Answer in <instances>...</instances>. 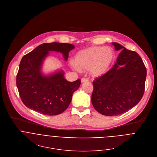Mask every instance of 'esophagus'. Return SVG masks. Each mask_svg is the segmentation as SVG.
Here are the masks:
<instances>
[{"label":"esophagus","instance_id":"34e87169","mask_svg":"<svg viewBox=\"0 0 157 157\" xmlns=\"http://www.w3.org/2000/svg\"><path fill=\"white\" fill-rule=\"evenodd\" d=\"M87 81H89V79L87 78H83L81 79V82H87Z\"/></svg>","mask_w":157,"mask_h":157}]
</instances>
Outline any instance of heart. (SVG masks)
<instances>
[{
  "mask_svg": "<svg viewBox=\"0 0 157 157\" xmlns=\"http://www.w3.org/2000/svg\"><path fill=\"white\" fill-rule=\"evenodd\" d=\"M115 59L113 50L110 47H90L79 51L75 56V63L71 67L75 70H89L93 76L105 75L110 69Z\"/></svg>",
  "mask_w": 157,
  "mask_h": 157,
  "instance_id": "1",
  "label": "heart"
}]
</instances>
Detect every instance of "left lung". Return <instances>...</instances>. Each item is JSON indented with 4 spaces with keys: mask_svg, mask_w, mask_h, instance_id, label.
Returning <instances> with one entry per match:
<instances>
[{
    "mask_svg": "<svg viewBox=\"0 0 157 157\" xmlns=\"http://www.w3.org/2000/svg\"><path fill=\"white\" fill-rule=\"evenodd\" d=\"M122 50L117 63L105 75L95 79L91 101L94 109L106 116L119 115L132 109L144 93L147 70L137 52L112 42Z\"/></svg>",
    "mask_w": 157,
    "mask_h": 157,
    "instance_id": "left-lung-1",
    "label": "left lung"
}]
</instances>
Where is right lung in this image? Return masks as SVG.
<instances>
[{"label":"right lung","instance_id":"1","mask_svg":"<svg viewBox=\"0 0 157 157\" xmlns=\"http://www.w3.org/2000/svg\"><path fill=\"white\" fill-rule=\"evenodd\" d=\"M75 46L67 43H44L21 59L17 75V86L21 99L29 109L46 115L63 113L69 106L72 95L80 86V79L69 82L62 71L48 76L41 67L49 51L62 53L67 60Z\"/></svg>","mask_w":157,"mask_h":157}]
</instances>
